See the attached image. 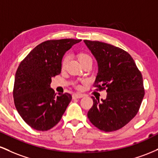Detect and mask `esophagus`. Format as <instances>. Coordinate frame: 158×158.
Segmentation results:
<instances>
[{
  "label": "esophagus",
  "mask_w": 158,
  "mask_h": 158,
  "mask_svg": "<svg viewBox=\"0 0 158 158\" xmlns=\"http://www.w3.org/2000/svg\"><path fill=\"white\" fill-rule=\"evenodd\" d=\"M84 97V95L81 94H79V93H76L73 94V99H80V98Z\"/></svg>",
  "instance_id": "esophagus-1"
}]
</instances>
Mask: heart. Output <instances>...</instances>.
<instances>
[{
    "instance_id": "1",
    "label": "heart",
    "mask_w": 158,
    "mask_h": 158,
    "mask_svg": "<svg viewBox=\"0 0 158 158\" xmlns=\"http://www.w3.org/2000/svg\"><path fill=\"white\" fill-rule=\"evenodd\" d=\"M69 59H70V56L68 55H66L64 56V58H63L62 59V61H61V68H64L65 66H66V64L67 62H68ZM79 60L80 61L81 64H82V63L85 62V61H89V60H92L91 57L88 55V54L87 53H80L79 55ZM77 88H81V85H77Z\"/></svg>"
}]
</instances>
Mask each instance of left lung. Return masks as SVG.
Returning <instances> with one entry per match:
<instances>
[{
    "mask_svg": "<svg viewBox=\"0 0 158 158\" xmlns=\"http://www.w3.org/2000/svg\"><path fill=\"white\" fill-rule=\"evenodd\" d=\"M98 63L94 86L106 90V99H95L88 112L90 123L106 132L117 131L137 114L145 95L142 74L130 54L114 45L84 40Z\"/></svg>",
    "mask_w": 158,
    "mask_h": 158,
    "instance_id": "obj_1",
    "label": "left lung"
}]
</instances>
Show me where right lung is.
<instances>
[{"label": "right lung", "instance_id": "add662e5", "mask_svg": "<svg viewBox=\"0 0 158 158\" xmlns=\"http://www.w3.org/2000/svg\"><path fill=\"white\" fill-rule=\"evenodd\" d=\"M81 39L48 40L37 45L20 63L15 73L14 102L24 122L38 131H48L61 120L72 99L70 94L56 95L52 77L61 70L64 53Z\"/></svg>", "mask_w": 158, "mask_h": 158}]
</instances>
